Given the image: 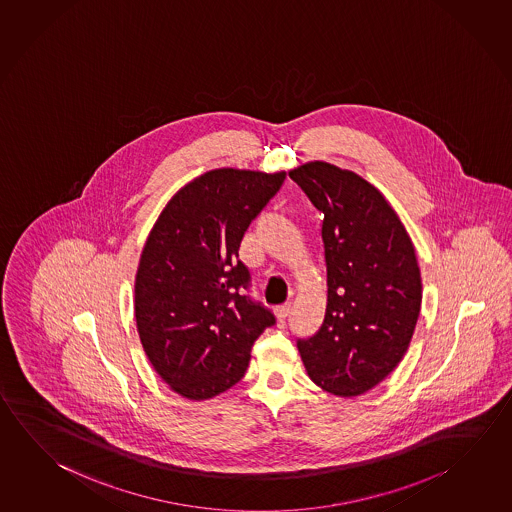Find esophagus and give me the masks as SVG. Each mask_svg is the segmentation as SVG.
<instances>
[{
	"instance_id": "esophagus-1",
	"label": "esophagus",
	"mask_w": 512,
	"mask_h": 512,
	"mask_svg": "<svg viewBox=\"0 0 512 512\" xmlns=\"http://www.w3.org/2000/svg\"><path fill=\"white\" fill-rule=\"evenodd\" d=\"M289 305H278L277 309H275V316H277L278 323L286 322L287 314H289Z\"/></svg>"
}]
</instances>
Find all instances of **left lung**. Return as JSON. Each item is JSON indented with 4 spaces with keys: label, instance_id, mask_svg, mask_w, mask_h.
<instances>
[{
    "label": "left lung",
    "instance_id": "obj_1",
    "mask_svg": "<svg viewBox=\"0 0 512 512\" xmlns=\"http://www.w3.org/2000/svg\"><path fill=\"white\" fill-rule=\"evenodd\" d=\"M323 214L327 307L296 347L329 394L354 397L381 383L412 340L422 300L412 239L379 190L356 172L309 162L289 172Z\"/></svg>",
    "mask_w": 512,
    "mask_h": 512
}]
</instances>
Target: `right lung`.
Wrapping results in <instances>:
<instances>
[{
	"label": "right lung",
	"mask_w": 512,
	"mask_h": 512,
	"mask_svg": "<svg viewBox=\"0 0 512 512\" xmlns=\"http://www.w3.org/2000/svg\"><path fill=\"white\" fill-rule=\"evenodd\" d=\"M286 172H205L178 190L147 237L135 280L140 340L174 392L203 401L243 379L253 343L275 314L246 295L239 260L248 226Z\"/></svg>",
	"instance_id": "obj_1"
}]
</instances>
